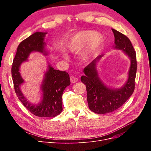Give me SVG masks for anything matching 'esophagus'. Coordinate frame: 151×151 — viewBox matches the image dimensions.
Wrapping results in <instances>:
<instances>
[{
  "mask_svg": "<svg viewBox=\"0 0 151 151\" xmlns=\"http://www.w3.org/2000/svg\"><path fill=\"white\" fill-rule=\"evenodd\" d=\"M70 82L73 84L76 83H77V81H78V78H77V77H75V76H70Z\"/></svg>",
  "mask_w": 151,
  "mask_h": 151,
  "instance_id": "esophagus-1",
  "label": "esophagus"
}]
</instances>
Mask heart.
<instances>
[{"label":"heart","instance_id":"obj_1","mask_svg":"<svg viewBox=\"0 0 151 151\" xmlns=\"http://www.w3.org/2000/svg\"><path fill=\"white\" fill-rule=\"evenodd\" d=\"M103 42V37L101 35L97 34L94 31H82L74 35L68 40L66 45L67 48L70 52L77 53L82 51L88 45L84 57H88L89 54ZM63 56L67 58L65 52H62Z\"/></svg>","mask_w":151,"mask_h":151}]
</instances>
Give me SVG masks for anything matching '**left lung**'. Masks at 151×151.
<instances>
[{
    "mask_svg": "<svg viewBox=\"0 0 151 151\" xmlns=\"http://www.w3.org/2000/svg\"><path fill=\"white\" fill-rule=\"evenodd\" d=\"M115 36V48L122 50L131 60L129 72V79L126 84L118 89H109L100 81L96 69V62L103 55L86 66L81 77L82 83L86 86L88 103L89 109L94 113L105 114L115 111L124 104L135 89V81L137 72L136 53L129 38L125 35L111 29Z\"/></svg>",
    "mask_w": 151,
    "mask_h": 151,
    "instance_id": "8db88e82",
    "label": "left lung"
}]
</instances>
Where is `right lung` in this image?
<instances>
[{
	"label": "right lung",
	"instance_id": "right-lung-1",
	"mask_svg": "<svg viewBox=\"0 0 151 151\" xmlns=\"http://www.w3.org/2000/svg\"><path fill=\"white\" fill-rule=\"evenodd\" d=\"M46 34L47 33L36 32L22 41L18 45L13 60L11 73L16 94L26 108L35 116L52 118L58 115L63 109L62 94L67 87L70 84L68 73L54 69L49 65L42 84L43 100L37 105L32 104L27 101L19 88L24 82L19 72V66L22 62L27 60L32 52L36 51L46 54L44 50V38Z\"/></svg>",
	"mask_w": 151,
	"mask_h": 151
}]
</instances>
